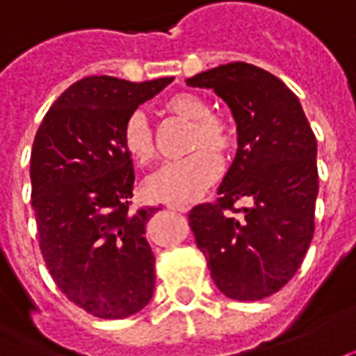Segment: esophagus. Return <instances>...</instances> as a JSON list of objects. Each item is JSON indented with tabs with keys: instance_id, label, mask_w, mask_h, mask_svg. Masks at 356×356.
<instances>
[{
	"instance_id": "obj_1",
	"label": "esophagus",
	"mask_w": 356,
	"mask_h": 356,
	"mask_svg": "<svg viewBox=\"0 0 356 356\" xmlns=\"http://www.w3.org/2000/svg\"><path fill=\"white\" fill-rule=\"evenodd\" d=\"M168 209L173 212H188V207L185 204H168Z\"/></svg>"
}]
</instances>
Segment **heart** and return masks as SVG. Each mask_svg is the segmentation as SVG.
Returning <instances> with one entry per match:
<instances>
[{"label": "heart", "instance_id": "heart-1", "mask_svg": "<svg viewBox=\"0 0 356 356\" xmlns=\"http://www.w3.org/2000/svg\"><path fill=\"white\" fill-rule=\"evenodd\" d=\"M163 107L175 117L193 122L188 149H195L187 158L169 161L149 175L144 191L152 200L169 204H188L197 200L218 179L220 159L217 154H229L236 147V130L226 118L212 115V107L204 97L197 93H173L165 99ZM120 142L132 161L147 165L158 156L156 132L142 108L130 111L120 128ZM214 149L213 152L211 149Z\"/></svg>", "mask_w": 356, "mask_h": 356}]
</instances>
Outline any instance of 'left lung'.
Segmentation results:
<instances>
[{
  "mask_svg": "<svg viewBox=\"0 0 356 356\" xmlns=\"http://www.w3.org/2000/svg\"><path fill=\"white\" fill-rule=\"evenodd\" d=\"M187 83L212 89L238 124V152L220 198L197 204L188 226L222 294L267 298L296 275L314 238L316 136L298 97L261 67L232 62ZM243 196L254 204L236 209Z\"/></svg>",
  "mask_w": 356,
  "mask_h": 356,
  "instance_id": "left-lung-1",
  "label": "left lung"
}]
</instances>
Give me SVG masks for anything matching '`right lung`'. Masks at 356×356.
I'll return each instance as SVG.
<instances>
[{"instance_id": "obj_1", "label": "right lung", "mask_w": 356, "mask_h": 356, "mask_svg": "<svg viewBox=\"0 0 356 356\" xmlns=\"http://www.w3.org/2000/svg\"><path fill=\"white\" fill-rule=\"evenodd\" d=\"M171 81L83 77L58 97L36 130L31 204L40 253L62 294L95 318H128L154 294L156 257L144 234L159 209L130 210L134 165L120 128L130 111Z\"/></svg>"}]
</instances>
